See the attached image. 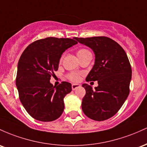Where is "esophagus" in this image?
<instances>
[{
    "mask_svg": "<svg viewBox=\"0 0 147 147\" xmlns=\"http://www.w3.org/2000/svg\"><path fill=\"white\" fill-rule=\"evenodd\" d=\"M80 87V85H79V84H72L71 85V87H72V90H75L76 89L78 88V87Z\"/></svg>",
    "mask_w": 147,
    "mask_h": 147,
    "instance_id": "1",
    "label": "esophagus"
}]
</instances>
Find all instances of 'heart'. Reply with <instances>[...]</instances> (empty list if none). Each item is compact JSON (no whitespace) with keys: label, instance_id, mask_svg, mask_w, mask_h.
<instances>
[{"label":"heart","instance_id":"heart-1","mask_svg":"<svg viewBox=\"0 0 147 147\" xmlns=\"http://www.w3.org/2000/svg\"><path fill=\"white\" fill-rule=\"evenodd\" d=\"M77 55H78L79 60L80 59L82 58V57H85V56L88 55H92L91 52L89 50H87L86 49H80L77 51L76 52ZM62 61V57H60V62H61ZM67 78L69 79L71 81L73 82H77L79 80V78H80V75L77 73H74V72H71V73H69L67 75Z\"/></svg>","mask_w":147,"mask_h":147}]
</instances>
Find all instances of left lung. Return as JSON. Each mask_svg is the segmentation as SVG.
Returning <instances> with one entry per match:
<instances>
[{
	"label": "left lung",
	"instance_id": "obj_1",
	"mask_svg": "<svg viewBox=\"0 0 147 147\" xmlns=\"http://www.w3.org/2000/svg\"><path fill=\"white\" fill-rule=\"evenodd\" d=\"M80 44L91 48L95 63L86 81H98L95 90L85 83L86 94L82 98V110L89 118L104 121L119 110L130 92L132 69L123 48L113 39L100 36L74 37Z\"/></svg>",
	"mask_w": 147,
	"mask_h": 147
}]
</instances>
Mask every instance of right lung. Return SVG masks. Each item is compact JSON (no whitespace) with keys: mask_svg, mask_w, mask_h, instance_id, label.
Listing matches in <instances>:
<instances>
[{"mask_svg":"<svg viewBox=\"0 0 147 147\" xmlns=\"http://www.w3.org/2000/svg\"><path fill=\"white\" fill-rule=\"evenodd\" d=\"M77 43L70 38L47 37L31 43L21 54L16 85L21 103L32 118L52 121L63 113L64 98L72 90L71 85L62 82L55 87L50 80L62 53Z\"/></svg>","mask_w":147,"mask_h":147,"instance_id":"add662e5","label":"right lung"}]
</instances>
